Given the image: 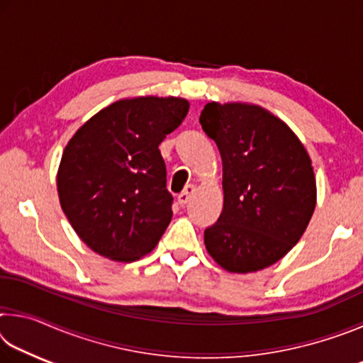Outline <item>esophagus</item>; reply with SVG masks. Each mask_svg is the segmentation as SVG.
<instances>
[{
	"mask_svg": "<svg viewBox=\"0 0 363 363\" xmlns=\"http://www.w3.org/2000/svg\"><path fill=\"white\" fill-rule=\"evenodd\" d=\"M194 194H195V187L194 186H186V189H184L179 195H177V203H179L181 206L187 205L190 199H192Z\"/></svg>",
	"mask_w": 363,
	"mask_h": 363,
	"instance_id": "esophagus-1",
	"label": "esophagus"
}]
</instances>
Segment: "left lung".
<instances>
[{
	"label": "left lung",
	"mask_w": 363,
	"mask_h": 363,
	"mask_svg": "<svg viewBox=\"0 0 363 363\" xmlns=\"http://www.w3.org/2000/svg\"><path fill=\"white\" fill-rule=\"evenodd\" d=\"M200 125L223 158L224 208L205 230L208 253L235 274L272 266L315 210L309 153L284 121L251 104H206Z\"/></svg>",
	"instance_id": "left-lung-1"
}]
</instances>
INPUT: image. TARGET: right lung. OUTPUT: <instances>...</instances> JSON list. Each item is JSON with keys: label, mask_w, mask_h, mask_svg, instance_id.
Here are the masks:
<instances>
[{"label": "right lung", "mask_w": 363, "mask_h": 363, "mask_svg": "<svg viewBox=\"0 0 363 363\" xmlns=\"http://www.w3.org/2000/svg\"><path fill=\"white\" fill-rule=\"evenodd\" d=\"M187 112L181 97L121 99L69 140L57 171L60 206L97 255L133 262L157 247L173 218L158 145Z\"/></svg>", "instance_id": "right-lung-1"}]
</instances>
